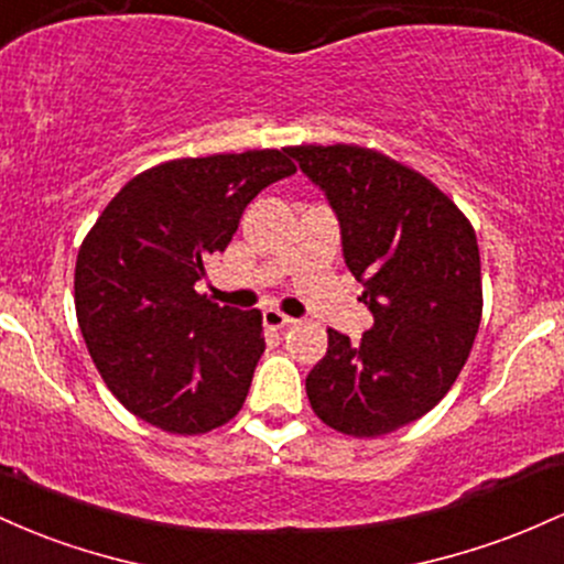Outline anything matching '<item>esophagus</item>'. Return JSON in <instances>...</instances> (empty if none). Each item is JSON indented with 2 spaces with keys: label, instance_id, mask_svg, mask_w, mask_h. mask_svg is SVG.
<instances>
[{
  "label": "esophagus",
  "instance_id": "1",
  "mask_svg": "<svg viewBox=\"0 0 564 564\" xmlns=\"http://www.w3.org/2000/svg\"><path fill=\"white\" fill-rule=\"evenodd\" d=\"M263 325L271 327V330H282V327L295 325V319H293V316H288L284 312H280V308H265V312H263Z\"/></svg>",
  "mask_w": 564,
  "mask_h": 564
}]
</instances>
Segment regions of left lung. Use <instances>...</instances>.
Here are the masks:
<instances>
[{
	"label": "left lung",
	"instance_id": "1",
	"mask_svg": "<svg viewBox=\"0 0 564 564\" xmlns=\"http://www.w3.org/2000/svg\"><path fill=\"white\" fill-rule=\"evenodd\" d=\"M288 154L338 213L346 265L376 319L359 344L327 327L308 402L340 434L397 432L426 415L469 359L482 319L477 234L442 188L381 151L312 143Z\"/></svg>",
	"mask_w": 564,
	"mask_h": 564
}]
</instances>
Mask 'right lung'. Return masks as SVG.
<instances>
[{"mask_svg": "<svg viewBox=\"0 0 564 564\" xmlns=\"http://www.w3.org/2000/svg\"><path fill=\"white\" fill-rule=\"evenodd\" d=\"M295 164L276 149L170 160L124 183L82 239L74 306L100 378L132 415L207 434L242 410L265 349L258 308L194 290L239 218Z\"/></svg>", "mask_w": 564, "mask_h": 564, "instance_id": "right-lung-1", "label": "right lung"}]
</instances>
